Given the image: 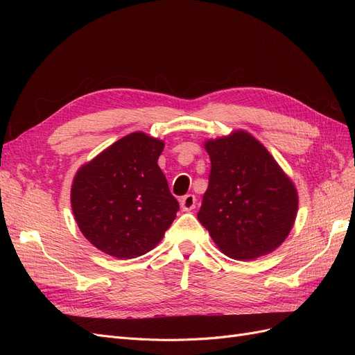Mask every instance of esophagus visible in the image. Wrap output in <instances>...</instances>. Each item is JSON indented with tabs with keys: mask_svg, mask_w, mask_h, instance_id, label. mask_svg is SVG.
I'll return each mask as SVG.
<instances>
[{
	"mask_svg": "<svg viewBox=\"0 0 355 355\" xmlns=\"http://www.w3.org/2000/svg\"><path fill=\"white\" fill-rule=\"evenodd\" d=\"M196 201H197V198H196V196H192V194H188L185 197H182L180 198V207H182V210H184V211H191L192 209H196Z\"/></svg>",
	"mask_w": 355,
	"mask_h": 355,
	"instance_id": "esophagus-1",
	"label": "esophagus"
}]
</instances>
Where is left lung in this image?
<instances>
[{"label": "left lung", "instance_id": "left-lung-1", "mask_svg": "<svg viewBox=\"0 0 355 355\" xmlns=\"http://www.w3.org/2000/svg\"><path fill=\"white\" fill-rule=\"evenodd\" d=\"M209 188L198 220L227 256L253 261L274 252L293 228L297 191L268 149L244 130L210 139Z\"/></svg>", "mask_w": 355, "mask_h": 355}]
</instances>
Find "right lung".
Wrapping results in <instances>:
<instances>
[{"mask_svg":"<svg viewBox=\"0 0 355 355\" xmlns=\"http://www.w3.org/2000/svg\"><path fill=\"white\" fill-rule=\"evenodd\" d=\"M164 142L135 132L80 167L71 206L80 231L96 249L132 259L153 250L179 210L158 167Z\"/></svg>","mask_w":355,"mask_h":355,"instance_id":"right-lung-1","label":"right lung"}]
</instances>
